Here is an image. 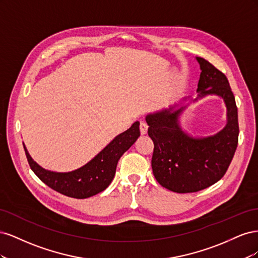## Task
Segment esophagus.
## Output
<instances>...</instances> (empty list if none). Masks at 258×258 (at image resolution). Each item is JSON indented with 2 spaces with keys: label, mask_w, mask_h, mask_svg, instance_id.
Listing matches in <instances>:
<instances>
[{
  "label": "esophagus",
  "mask_w": 258,
  "mask_h": 258,
  "mask_svg": "<svg viewBox=\"0 0 258 258\" xmlns=\"http://www.w3.org/2000/svg\"><path fill=\"white\" fill-rule=\"evenodd\" d=\"M147 129H148V126H147L146 122H144V121L140 122V132H141L142 136L147 134Z\"/></svg>",
  "instance_id": "34e87169"
}]
</instances>
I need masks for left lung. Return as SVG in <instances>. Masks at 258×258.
Segmentation results:
<instances>
[{
    "label": "left lung",
    "mask_w": 258,
    "mask_h": 258,
    "mask_svg": "<svg viewBox=\"0 0 258 258\" xmlns=\"http://www.w3.org/2000/svg\"><path fill=\"white\" fill-rule=\"evenodd\" d=\"M196 59L201 69L199 95L190 102L209 95L221 97L227 108L226 126L210 137L187 135L178 120L187 105L178 110L170 106L146 116L148 136L154 142V176L162 187L178 194L199 191L220 181L238 146V108L227 77L206 59Z\"/></svg>",
    "instance_id": "left-lung-1"
}]
</instances>
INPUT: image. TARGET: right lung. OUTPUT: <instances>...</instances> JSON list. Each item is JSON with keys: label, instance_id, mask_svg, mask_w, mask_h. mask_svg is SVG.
<instances>
[{"label": "right lung", "instance_id": "obj_1", "mask_svg": "<svg viewBox=\"0 0 258 258\" xmlns=\"http://www.w3.org/2000/svg\"><path fill=\"white\" fill-rule=\"evenodd\" d=\"M140 122L136 121L122 134L117 136L95 158L82 168L71 172H53L45 170L32 159L26 146V156L30 168L43 183L68 197L85 199L103 191L113 181L117 162L140 137Z\"/></svg>", "mask_w": 258, "mask_h": 258}]
</instances>
